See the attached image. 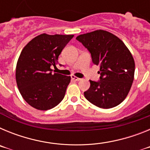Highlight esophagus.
Masks as SVG:
<instances>
[{
  "instance_id": "1",
  "label": "esophagus",
  "mask_w": 150,
  "mask_h": 150,
  "mask_svg": "<svg viewBox=\"0 0 150 150\" xmlns=\"http://www.w3.org/2000/svg\"><path fill=\"white\" fill-rule=\"evenodd\" d=\"M71 79H72L73 80H74V81H79V80H81V79H80V78L76 77V76H71Z\"/></svg>"
}]
</instances>
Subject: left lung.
Returning a JSON list of instances; mask_svg holds the SVG:
<instances>
[{"instance_id":"8db88e82","label":"left lung","mask_w":150,"mask_h":150,"mask_svg":"<svg viewBox=\"0 0 150 150\" xmlns=\"http://www.w3.org/2000/svg\"><path fill=\"white\" fill-rule=\"evenodd\" d=\"M76 39L91 53L93 64L100 67V80H89L85 98L104 109L121 104L131 89L134 76V61L127 46L114 34L103 30L81 34Z\"/></svg>"}]
</instances>
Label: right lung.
<instances>
[{
  "mask_svg": "<svg viewBox=\"0 0 150 150\" xmlns=\"http://www.w3.org/2000/svg\"><path fill=\"white\" fill-rule=\"evenodd\" d=\"M74 35L42 34L26 45L18 59L16 79L20 94L40 110L55 107L63 100L71 76L52 74L62 50Z\"/></svg>",
  "mask_w": 150,
  "mask_h": 150,
  "instance_id": "add662e5",
  "label": "right lung"
}]
</instances>
